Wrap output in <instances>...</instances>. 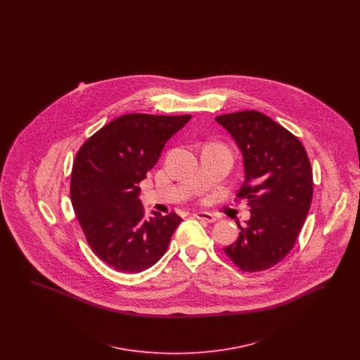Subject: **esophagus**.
I'll return each mask as SVG.
<instances>
[{"mask_svg":"<svg viewBox=\"0 0 360 360\" xmlns=\"http://www.w3.org/2000/svg\"><path fill=\"white\" fill-rule=\"evenodd\" d=\"M193 216L198 220L206 221V223H214L216 221V216H213L212 213H207V212H197Z\"/></svg>","mask_w":360,"mask_h":360,"instance_id":"34e87169","label":"esophagus"}]
</instances>
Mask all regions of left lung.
I'll use <instances>...</instances> for the list:
<instances>
[{"label": "left lung", "mask_w": 360, "mask_h": 360, "mask_svg": "<svg viewBox=\"0 0 360 360\" xmlns=\"http://www.w3.org/2000/svg\"><path fill=\"white\" fill-rule=\"evenodd\" d=\"M243 154L245 179L236 197L251 217L224 252L241 271L257 273L279 263L294 247L308 216L313 174L302 143L257 110L217 116Z\"/></svg>", "instance_id": "obj_1"}]
</instances>
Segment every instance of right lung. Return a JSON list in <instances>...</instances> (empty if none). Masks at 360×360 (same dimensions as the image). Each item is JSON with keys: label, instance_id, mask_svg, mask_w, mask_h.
<instances>
[{"label": "right lung", "instance_id": "right-lung-1", "mask_svg": "<svg viewBox=\"0 0 360 360\" xmlns=\"http://www.w3.org/2000/svg\"><path fill=\"white\" fill-rule=\"evenodd\" d=\"M191 119L131 113L108 122L77 153L70 195L93 252L122 273H140L165 255L182 219L174 212L146 219L139 184L167 140Z\"/></svg>", "mask_w": 360, "mask_h": 360}]
</instances>
